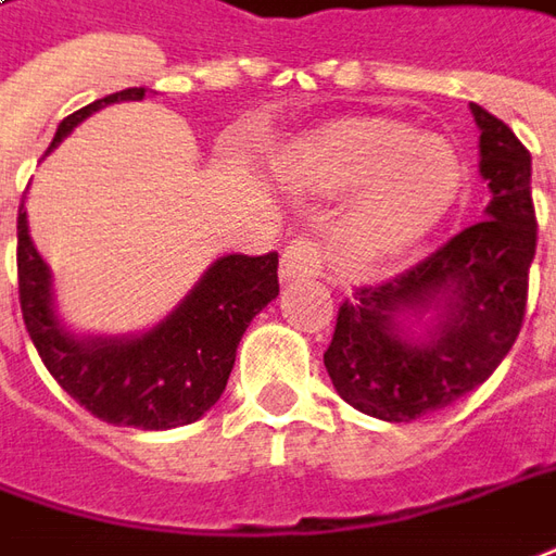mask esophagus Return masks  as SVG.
Listing matches in <instances>:
<instances>
[{
    "label": "esophagus",
    "mask_w": 556,
    "mask_h": 556,
    "mask_svg": "<svg viewBox=\"0 0 556 556\" xmlns=\"http://www.w3.org/2000/svg\"><path fill=\"white\" fill-rule=\"evenodd\" d=\"M320 271V248L315 241L293 239L281 254V281H296V278H312Z\"/></svg>",
    "instance_id": "34e87169"
}]
</instances>
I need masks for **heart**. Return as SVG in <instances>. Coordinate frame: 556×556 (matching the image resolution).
I'll use <instances>...</instances> for the list:
<instances>
[{"mask_svg": "<svg viewBox=\"0 0 556 556\" xmlns=\"http://www.w3.org/2000/svg\"><path fill=\"white\" fill-rule=\"evenodd\" d=\"M293 178L329 193L359 184L342 220L344 248L359 263H384L445 217L463 172L442 139L388 117H357L308 141Z\"/></svg>", "mask_w": 556, "mask_h": 556, "instance_id": "heart-1", "label": "heart"}]
</instances>
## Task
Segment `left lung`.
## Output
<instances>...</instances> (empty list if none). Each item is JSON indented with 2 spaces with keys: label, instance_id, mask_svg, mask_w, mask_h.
<instances>
[{
  "label": "left lung",
  "instance_id": "1",
  "mask_svg": "<svg viewBox=\"0 0 556 556\" xmlns=\"http://www.w3.org/2000/svg\"><path fill=\"white\" fill-rule=\"evenodd\" d=\"M472 114L481 129L478 168L493 193L484 220L412 269L357 287L339 305L324 351L336 393L390 424L439 412L484 384L511 351L527 312L535 256L530 151L476 102ZM427 307L440 308V324L427 343H408L399 315Z\"/></svg>",
  "mask_w": 556,
  "mask_h": 556
}]
</instances>
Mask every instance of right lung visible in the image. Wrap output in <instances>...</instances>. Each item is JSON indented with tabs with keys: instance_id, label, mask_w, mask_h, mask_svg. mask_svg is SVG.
<instances>
[{
	"instance_id": "obj_1",
	"label": "right lung",
	"mask_w": 556,
	"mask_h": 556,
	"mask_svg": "<svg viewBox=\"0 0 556 556\" xmlns=\"http://www.w3.org/2000/svg\"><path fill=\"white\" fill-rule=\"evenodd\" d=\"M141 96L144 87H129L68 114L51 148L96 109ZM17 293L38 357L72 400L114 427L172 430L220 400L244 329L278 296V254L220 256L190 296L139 339H75L53 315L51 271L29 239L21 202Z\"/></svg>"
}]
</instances>
